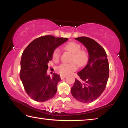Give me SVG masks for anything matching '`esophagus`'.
<instances>
[{
	"mask_svg": "<svg viewBox=\"0 0 128 128\" xmlns=\"http://www.w3.org/2000/svg\"><path fill=\"white\" fill-rule=\"evenodd\" d=\"M66 77V75H60V78L61 79H64V78Z\"/></svg>",
	"mask_w": 128,
	"mask_h": 128,
	"instance_id": "obj_1",
	"label": "esophagus"
}]
</instances>
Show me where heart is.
Masks as SVG:
<instances>
[{"instance_id":"b5f03b06","label":"heart","mask_w":128,"mask_h":128,"mask_svg":"<svg viewBox=\"0 0 128 128\" xmlns=\"http://www.w3.org/2000/svg\"><path fill=\"white\" fill-rule=\"evenodd\" d=\"M65 50L72 54L70 63H62L56 68V70L61 75H68L76 69L78 66H82L88 60L87 51L81 48V45L76 42H69L64 46ZM52 59L55 62H58L60 59V51L59 48H55L52 53Z\"/></svg>"}]
</instances>
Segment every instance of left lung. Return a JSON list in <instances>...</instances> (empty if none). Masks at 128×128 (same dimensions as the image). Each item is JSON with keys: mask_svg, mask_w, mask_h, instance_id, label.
<instances>
[{"mask_svg": "<svg viewBox=\"0 0 128 128\" xmlns=\"http://www.w3.org/2000/svg\"><path fill=\"white\" fill-rule=\"evenodd\" d=\"M75 39L85 45L89 58L86 66L77 73L79 80L76 78L71 93L81 102L91 103L100 96L107 85L110 70L107 54L92 38L80 36Z\"/></svg>", "mask_w": 128, "mask_h": 128, "instance_id": "1", "label": "left lung"}]
</instances>
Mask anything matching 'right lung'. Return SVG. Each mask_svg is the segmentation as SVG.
Masks as SVG:
<instances>
[{
	"label": "right lung",
	"mask_w": 128,
	"mask_h": 128,
	"mask_svg": "<svg viewBox=\"0 0 128 128\" xmlns=\"http://www.w3.org/2000/svg\"><path fill=\"white\" fill-rule=\"evenodd\" d=\"M68 40L42 36L33 40L24 50L20 77L26 92L33 100L43 102L55 96L61 79L55 73L52 78L47 75L48 62L52 59L54 50Z\"/></svg>",
	"instance_id": "add662e5"
}]
</instances>
